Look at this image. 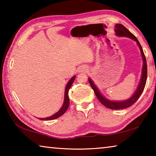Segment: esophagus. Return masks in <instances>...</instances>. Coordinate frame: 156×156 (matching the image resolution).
<instances>
[{
	"label": "esophagus",
	"mask_w": 156,
	"mask_h": 156,
	"mask_svg": "<svg viewBox=\"0 0 156 156\" xmlns=\"http://www.w3.org/2000/svg\"><path fill=\"white\" fill-rule=\"evenodd\" d=\"M88 70L87 67H86V66L83 65V66H80V67H79L78 69V73H83V72H86Z\"/></svg>",
	"instance_id": "obj_1"
}]
</instances>
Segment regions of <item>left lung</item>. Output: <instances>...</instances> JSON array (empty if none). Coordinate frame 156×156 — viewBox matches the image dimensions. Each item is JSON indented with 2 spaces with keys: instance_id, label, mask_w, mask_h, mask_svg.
<instances>
[{
  "instance_id": "1",
  "label": "left lung",
  "mask_w": 156,
  "mask_h": 156,
  "mask_svg": "<svg viewBox=\"0 0 156 156\" xmlns=\"http://www.w3.org/2000/svg\"><path fill=\"white\" fill-rule=\"evenodd\" d=\"M115 36L118 37H126V38H131L132 40L136 42L137 44L139 47L140 50L141 52V56L142 58V61H143V65H142V74L140 80L139 82L138 86L137 87L136 91L134 92V94L132 95L131 97L129 98V99H126L125 100H121V101H116V100H111L107 99V98H105L103 95H102L99 89H98L96 84H94L93 80L91 78H89V83H90V85L91 88L93 89L94 91V93L97 96L98 99L101 103L107 108L111 109H126L131 107L132 105H133L137 101V100L139 98V97L140 96L142 91H143L145 84H146L147 78V61H146V58L144 54L143 50H142V47L140 44L138 39L136 38V37L133 35V34H131L127 29H126L125 26H123L121 24H116L115 25L114 29Z\"/></svg>"
}]
</instances>
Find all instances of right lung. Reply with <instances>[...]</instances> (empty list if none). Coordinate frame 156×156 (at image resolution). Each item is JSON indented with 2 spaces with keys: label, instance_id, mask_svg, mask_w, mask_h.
I'll list each match as a JSON object with an SVG mask.
<instances>
[{
  "label": "right lung",
  "instance_id": "1",
  "mask_svg": "<svg viewBox=\"0 0 156 156\" xmlns=\"http://www.w3.org/2000/svg\"><path fill=\"white\" fill-rule=\"evenodd\" d=\"M75 78H76V76H73V77L71 78L69 80V82H68L67 84V85H66L65 90L64 102H63V104H62V107L59 109L58 112H56V113H54V115L49 116V117L44 118H39V119L42 120H54V119H56V118H59L60 116H61L62 115L64 114L66 111L67 110L68 107H69V95H68L69 89L71 88V87H72V84L73 83V81H74V80H75Z\"/></svg>",
  "mask_w": 156,
  "mask_h": 156
}]
</instances>
